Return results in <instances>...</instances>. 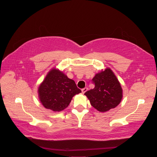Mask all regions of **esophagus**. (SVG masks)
Masks as SVG:
<instances>
[{
  "instance_id": "34e87169",
  "label": "esophagus",
  "mask_w": 157,
  "mask_h": 157,
  "mask_svg": "<svg viewBox=\"0 0 157 157\" xmlns=\"http://www.w3.org/2000/svg\"><path fill=\"white\" fill-rule=\"evenodd\" d=\"M82 93H83V94H84L87 91V87H84V88H83V89H82Z\"/></svg>"
}]
</instances>
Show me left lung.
Segmentation results:
<instances>
[{"label":"left lung","mask_w":157,"mask_h":157,"mask_svg":"<svg viewBox=\"0 0 157 157\" xmlns=\"http://www.w3.org/2000/svg\"><path fill=\"white\" fill-rule=\"evenodd\" d=\"M94 89L84 95L93 107L101 113H105L117 107L123 97V91L116 76L109 68L96 74L93 78Z\"/></svg>","instance_id":"left-lung-1"}]
</instances>
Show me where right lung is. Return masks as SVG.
<instances>
[{
	"label": "right lung",
	"mask_w": 157,
	"mask_h": 157,
	"mask_svg": "<svg viewBox=\"0 0 157 157\" xmlns=\"http://www.w3.org/2000/svg\"><path fill=\"white\" fill-rule=\"evenodd\" d=\"M81 93L74 80L63 71L52 68L40 84L38 94L40 101L46 109L60 112L68 107L72 98Z\"/></svg>",
	"instance_id": "1"
}]
</instances>
